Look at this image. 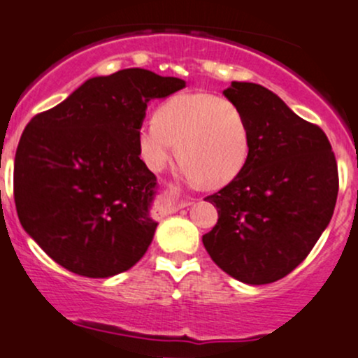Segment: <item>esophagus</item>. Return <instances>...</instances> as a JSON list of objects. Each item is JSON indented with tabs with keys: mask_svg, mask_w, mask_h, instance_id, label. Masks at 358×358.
Returning <instances> with one entry per match:
<instances>
[{
	"mask_svg": "<svg viewBox=\"0 0 358 358\" xmlns=\"http://www.w3.org/2000/svg\"><path fill=\"white\" fill-rule=\"evenodd\" d=\"M168 193H170L171 200H173V208L175 210H178V208H183L187 207L188 202H185L183 199H180V190L176 187H170L168 188Z\"/></svg>",
	"mask_w": 358,
	"mask_h": 358,
	"instance_id": "esophagus-1",
	"label": "esophagus"
}]
</instances>
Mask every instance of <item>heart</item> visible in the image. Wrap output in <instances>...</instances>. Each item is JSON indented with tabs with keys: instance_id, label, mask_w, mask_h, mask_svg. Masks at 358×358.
Returning <instances> with one entry per match:
<instances>
[{
	"instance_id": "obj_1",
	"label": "heart",
	"mask_w": 358,
	"mask_h": 358,
	"mask_svg": "<svg viewBox=\"0 0 358 358\" xmlns=\"http://www.w3.org/2000/svg\"><path fill=\"white\" fill-rule=\"evenodd\" d=\"M138 153L153 171L175 153L195 182L210 188L231 183L244 170L250 134L244 113L232 101L210 92L176 94L138 129Z\"/></svg>"
}]
</instances>
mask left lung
Listing matches in <instances>:
<instances>
[{
    "label": "left lung",
    "instance_id": "8db88e82",
    "mask_svg": "<svg viewBox=\"0 0 358 358\" xmlns=\"http://www.w3.org/2000/svg\"><path fill=\"white\" fill-rule=\"evenodd\" d=\"M224 96L244 113L250 151L237 178L205 199L219 220L202 241L229 276L269 285L301 264L330 224L338 168L322 127L269 89L232 82Z\"/></svg>",
    "mask_w": 358,
    "mask_h": 358
}]
</instances>
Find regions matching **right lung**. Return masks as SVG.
<instances>
[{"mask_svg": "<svg viewBox=\"0 0 358 358\" xmlns=\"http://www.w3.org/2000/svg\"><path fill=\"white\" fill-rule=\"evenodd\" d=\"M185 80L145 69L92 77L24 127L13 192L23 229L57 264L85 278L124 273L145 256L156 176L138 153L148 102Z\"/></svg>", "mask_w": 358, "mask_h": 358, "instance_id": "1", "label": "right lung"}]
</instances>
